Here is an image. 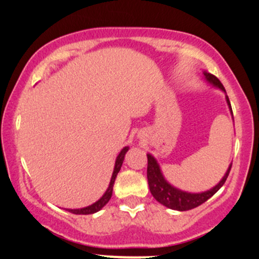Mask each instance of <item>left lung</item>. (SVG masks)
I'll list each match as a JSON object with an SVG mask.
<instances>
[{
  "mask_svg": "<svg viewBox=\"0 0 259 259\" xmlns=\"http://www.w3.org/2000/svg\"><path fill=\"white\" fill-rule=\"evenodd\" d=\"M203 76L208 84H210L212 86H214V88L219 89V90H222L223 92H225L224 86H223V84L219 81V79L217 76L206 72V70H203ZM225 100H227L229 111H230L231 115H233V109H231L230 101H229V97L227 96V92H225ZM230 169L231 163L229 165L228 170L225 171L224 177L222 178V180L215 186H213L212 189L202 192H187L183 191V190L178 189V187L171 185L170 183H168L162 173V169H160L157 159L154 158L152 154L147 153V180L151 194H152L153 197L160 204H163V206H165L167 208H170V209L181 210V212L198 207L200 204L204 203L208 198L212 197L224 185L225 180H227L228 175L230 173Z\"/></svg>",
  "mask_w": 259,
  "mask_h": 259,
  "instance_id": "8db88e82",
  "label": "left lung"
}]
</instances>
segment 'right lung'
Masks as SVG:
<instances>
[{"label":"right lung","mask_w":259,"mask_h":259,"mask_svg":"<svg viewBox=\"0 0 259 259\" xmlns=\"http://www.w3.org/2000/svg\"><path fill=\"white\" fill-rule=\"evenodd\" d=\"M127 151H129V146H125L123 150L120 151L119 154H118L117 158H115V164H114V169H113L111 181H109V185H108V187H107L106 192L103 194L102 197H101L99 201L95 202V203L90 204V206L84 207V208H78V209H67L68 212L73 213V214H94V213L99 212V210L102 209V208L105 207L107 203H108V201L111 200V197H112L113 185H114L115 178H117L118 173H119L121 164H123L124 157H125V153L127 152Z\"/></svg>","instance_id":"add662e5"}]
</instances>
